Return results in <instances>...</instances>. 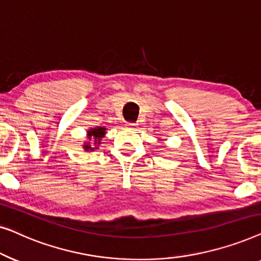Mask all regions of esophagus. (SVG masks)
<instances>
[{
    "label": "esophagus",
    "instance_id": "esophagus-1",
    "mask_svg": "<svg viewBox=\"0 0 261 261\" xmlns=\"http://www.w3.org/2000/svg\"><path fill=\"white\" fill-rule=\"evenodd\" d=\"M126 126H127V128H130V129H134V128L137 127V123H133V122H128V123L126 124Z\"/></svg>",
    "mask_w": 261,
    "mask_h": 261
}]
</instances>
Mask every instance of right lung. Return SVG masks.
I'll list each match as a JSON object with an SVG mask.
<instances>
[{"mask_svg": "<svg viewBox=\"0 0 261 261\" xmlns=\"http://www.w3.org/2000/svg\"><path fill=\"white\" fill-rule=\"evenodd\" d=\"M106 135V128L105 127H96L92 128V129L88 130V140L83 145V148L85 151H94L96 148V146H98L101 144V139ZM95 145V148H92V146Z\"/></svg>", "mask_w": 261, "mask_h": 261, "instance_id": "1", "label": "right lung"}]
</instances>
